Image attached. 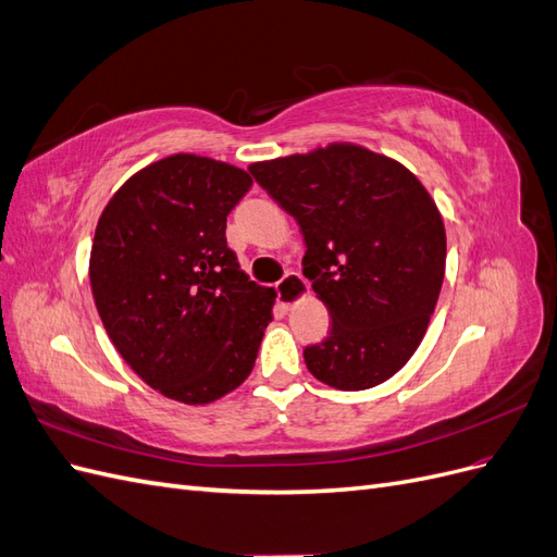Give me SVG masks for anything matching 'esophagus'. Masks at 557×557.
Wrapping results in <instances>:
<instances>
[{
  "instance_id": "34e87169",
  "label": "esophagus",
  "mask_w": 557,
  "mask_h": 557,
  "mask_svg": "<svg viewBox=\"0 0 557 557\" xmlns=\"http://www.w3.org/2000/svg\"><path fill=\"white\" fill-rule=\"evenodd\" d=\"M309 285L299 274L283 276V281L276 285V299L283 309H293L297 301L307 295Z\"/></svg>"
}]
</instances>
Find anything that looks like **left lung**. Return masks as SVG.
<instances>
[{
    "label": "left lung",
    "instance_id": "left-lung-1",
    "mask_svg": "<svg viewBox=\"0 0 557 557\" xmlns=\"http://www.w3.org/2000/svg\"><path fill=\"white\" fill-rule=\"evenodd\" d=\"M248 172L305 237V276L332 318L305 348L309 372L336 391L397 374L423 342L446 272V230L407 166L360 144L252 162Z\"/></svg>",
    "mask_w": 557,
    "mask_h": 557
}]
</instances>
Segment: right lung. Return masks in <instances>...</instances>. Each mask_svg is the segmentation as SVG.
Segmentation results:
<instances>
[{"instance_id":"1","label":"right lung","mask_w":557,"mask_h":557,"mask_svg":"<svg viewBox=\"0 0 557 557\" xmlns=\"http://www.w3.org/2000/svg\"><path fill=\"white\" fill-rule=\"evenodd\" d=\"M252 178L193 153L132 174L95 230L90 285L109 339L144 383L181 404L239 387L276 293L248 281L227 248V213Z\"/></svg>"}]
</instances>
